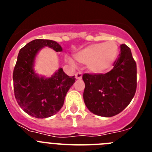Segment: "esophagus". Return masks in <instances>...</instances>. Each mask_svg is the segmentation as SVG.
Returning <instances> with one entry per match:
<instances>
[{
  "mask_svg": "<svg viewBox=\"0 0 152 152\" xmlns=\"http://www.w3.org/2000/svg\"><path fill=\"white\" fill-rule=\"evenodd\" d=\"M75 77H76V79H77V80H80V79L82 78V73L80 72H77V73L75 74Z\"/></svg>",
  "mask_w": 152,
  "mask_h": 152,
  "instance_id": "34e87169",
  "label": "esophagus"
}]
</instances>
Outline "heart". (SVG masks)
I'll use <instances>...</instances> for the list:
<instances>
[{
  "label": "heart",
  "instance_id": "b5f03b06",
  "mask_svg": "<svg viewBox=\"0 0 152 152\" xmlns=\"http://www.w3.org/2000/svg\"><path fill=\"white\" fill-rule=\"evenodd\" d=\"M119 45L114 41L88 45L74 55L80 64H88V68L94 74H102L112 67L119 54Z\"/></svg>",
  "mask_w": 152,
  "mask_h": 152
}]
</instances>
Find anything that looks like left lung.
<instances>
[{
    "label": "left lung",
    "mask_w": 152,
    "mask_h": 152,
    "mask_svg": "<svg viewBox=\"0 0 152 152\" xmlns=\"http://www.w3.org/2000/svg\"><path fill=\"white\" fill-rule=\"evenodd\" d=\"M120 52L110 72L83 75L85 84L83 94L84 103L91 113L97 116H116L129 104L135 96L136 63L127 45L122 44Z\"/></svg>",
    "instance_id": "obj_1"
}]
</instances>
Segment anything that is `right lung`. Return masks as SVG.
Masks as SVG:
<instances>
[{
  "label": "right lung",
  "instance_id": "1",
  "mask_svg": "<svg viewBox=\"0 0 152 152\" xmlns=\"http://www.w3.org/2000/svg\"><path fill=\"white\" fill-rule=\"evenodd\" d=\"M45 46L62 51L53 40H33L20 50L13 73V91L19 106L27 114L40 119L53 116L61 110L67 92L75 82V76L69 77L62 68L49 78L35 73V58Z\"/></svg>",
  "mask_w": 152,
  "mask_h": 152
}]
</instances>
